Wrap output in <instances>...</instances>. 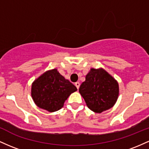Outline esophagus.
<instances>
[{
	"label": "esophagus",
	"mask_w": 149,
	"mask_h": 149,
	"mask_svg": "<svg viewBox=\"0 0 149 149\" xmlns=\"http://www.w3.org/2000/svg\"><path fill=\"white\" fill-rule=\"evenodd\" d=\"M75 85H76V87L77 88V89H79V87H80V83H78V82H76V83H75Z\"/></svg>",
	"instance_id": "1"
}]
</instances>
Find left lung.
Here are the masks:
<instances>
[{"mask_svg":"<svg viewBox=\"0 0 149 149\" xmlns=\"http://www.w3.org/2000/svg\"><path fill=\"white\" fill-rule=\"evenodd\" d=\"M79 92L90 110L95 113L113 107L119 95L118 83L103 69H91L80 85Z\"/></svg>","mask_w":149,"mask_h":149,"instance_id":"1","label":"left lung"}]
</instances>
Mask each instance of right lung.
I'll return each mask as SVG.
<instances>
[{"label":"right lung","instance_id":"1","mask_svg":"<svg viewBox=\"0 0 149 149\" xmlns=\"http://www.w3.org/2000/svg\"><path fill=\"white\" fill-rule=\"evenodd\" d=\"M76 90L74 85L54 69L46 71L34 80L31 97L39 108L54 112L61 109L70 95Z\"/></svg>","mask_w":149,"mask_h":149}]
</instances>
